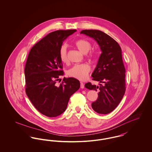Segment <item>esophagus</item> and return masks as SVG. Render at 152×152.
<instances>
[{
	"mask_svg": "<svg viewBox=\"0 0 152 152\" xmlns=\"http://www.w3.org/2000/svg\"><path fill=\"white\" fill-rule=\"evenodd\" d=\"M81 89H83L84 88V84L83 82H81Z\"/></svg>",
	"mask_w": 152,
	"mask_h": 152,
	"instance_id": "1",
	"label": "esophagus"
}]
</instances>
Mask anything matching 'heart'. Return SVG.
<instances>
[{"label":"heart","mask_w":152,"mask_h":152,"mask_svg":"<svg viewBox=\"0 0 152 152\" xmlns=\"http://www.w3.org/2000/svg\"><path fill=\"white\" fill-rule=\"evenodd\" d=\"M75 45L83 54L88 53L91 48V42L84 39L77 41L75 42ZM59 54L60 59L63 63H67L68 61L67 47L66 45L63 44L61 46ZM90 70V66L87 64H75L68 70L67 74L72 78L80 80H84L87 78Z\"/></svg>","instance_id":"obj_1"}]
</instances>
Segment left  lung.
Masks as SVG:
<instances>
[{"label":"left lung","instance_id":"left-lung-1","mask_svg":"<svg viewBox=\"0 0 152 152\" xmlns=\"http://www.w3.org/2000/svg\"><path fill=\"white\" fill-rule=\"evenodd\" d=\"M84 34L93 38L99 44L101 53L91 74L93 80L100 86L86 83L85 88L98 91L97 100L91 103L93 110L98 113L107 114L118 105L126 91V70L119 44L106 33L98 30H83Z\"/></svg>","mask_w":152,"mask_h":152}]
</instances>
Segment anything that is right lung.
Returning a JSON list of instances; mask_svg holds the SVG:
<instances>
[{
  "mask_svg": "<svg viewBox=\"0 0 152 152\" xmlns=\"http://www.w3.org/2000/svg\"><path fill=\"white\" fill-rule=\"evenodd\" d=\"M76 30L55 31L37 42L29 52L25 68L26 93L34 107L44 115L56 117L67 108L71 96L80 88L74 78H64L59 49L63 42Z\"/></svg>",
  "mask_w": 152,
  "mask_h": 152,
  "instance_id": "right-lung-1",
  "label": "right lung"
}]
</instances>
